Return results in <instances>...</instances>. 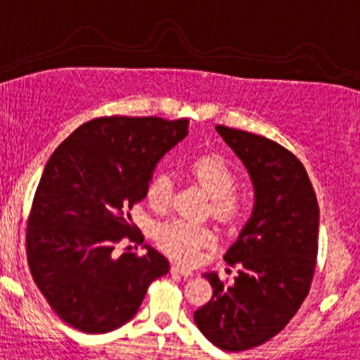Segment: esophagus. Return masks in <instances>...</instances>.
Returning a JSON list of instances; mask_svg holds the SVG:
<instances>
[{
	"mask_svg": "<svg viewBox=\"0 0 360 360\" xmlns=\"http://www.w3.org/2000/svg\"><path fill=\"white\" fill-rule=\"evenodd\" d=\"M170 273H172V274H181V276H193V273H191L190 269L181 267V265H172V267H170Z\"/></svg>",
	"mask_w": 360,
	"mask_h": 360,
	"instance_id": "34e87169",
	"label": "esophagus"
}]
</instances>
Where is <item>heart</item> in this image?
I'll use <instances>...</instances> for the list:
<instances>
[{"mask_svg":"<svg viewBox=\"0 0 360 360\" xmlns=\"http://www.w3.org/2000/svg\"><path fill=\"white\" fill-rule=\"evenodd\" d=\"M188 172L211 195V211L218 221L233 225L246 212L243 193L236 190L237 174L232 163L218 153H205L188 162ZM174 181L167 172H156L149 179L146 197L155 209H165L172 202ZM155 240L163 253L174 260L191 264L200 248L212 243V233L190 219H169L155 229Z\"/></svg>","mask_w":360,"mask_h":360,"instance_id":"1","label":"heart"}]
</instances>
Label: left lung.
I'll use <instances>...</instances> for the list:
<instances>
[{
	"mask_svg": "<svg viewBox=\"0 0 360 360\" xmlns=\"http://www.w3.org/2000/svg\"><path fill=\"white\" fill-rule=\"evenodd\" d=\"M255 184L253 216L230 246L233 285L207 274L212 297L195 311L205 338L226 352L264 345L287 327L315 276L319 202L297 156L264 135L216 127Z\"/></svg>",
	"mask_w": 360,
	"mask_h": 360,
	"instance_id": "left-lung-1",
	"label": "left lung"
}]
</instances>
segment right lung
<instances>
[{
	"instance_id": "right-lung-1",
	"label": "right lung",
	"mask_w": 360,
	"mask_h": 360,
	"mask_svg": "<svg viewBox=\"0 0 360 360\" xmlns=\"http://www.w3.org/2000/svg\"><path fill=\"white\" fill-rule=\"evenodd\" d=\"M186 134L188 120L102 116L80 124L49 158L27 216L26 255L38 290L68 326L89 334L117 329L169 273L153 248L117 257L116 246L141 240L130 211L158 160Z\"/></svg>"
}]
</instances>
